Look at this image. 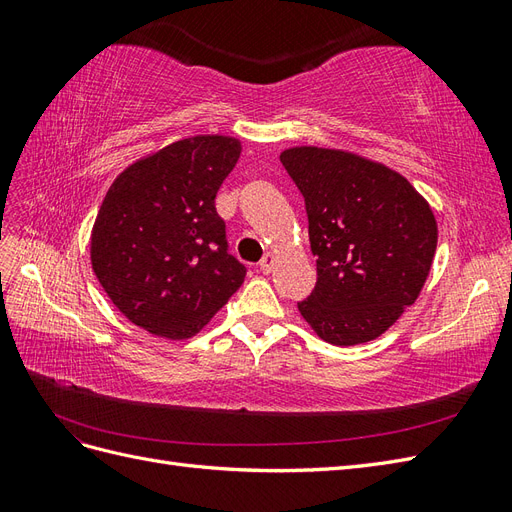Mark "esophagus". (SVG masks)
I'll return each instance as SVG.
<instances>
[{"instance_id": "esophagus-1", "label": "esophagus", "mask_w": 512, "mask_h": 512, "mask_svg": "<svg viewBox=\"0 0 512 512\" xmlns=\"http://www.w3.org/2000/svg\"><path fill=\"white\" fill-rule=\"evenodd\" d=\"M273 267H275V254H265V258L260 260V271L267 275L273 271Z\"/></svg>"}]
</instances>
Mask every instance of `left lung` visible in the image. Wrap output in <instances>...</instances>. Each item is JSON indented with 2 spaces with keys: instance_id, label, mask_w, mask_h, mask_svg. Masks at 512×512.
Returning <instances> with one entry per match:
<instances>
[{
  "instance_id": "8db88e82",
  "label": "left lung",
  "mask_w": 512,
  "mask_h": 512,
  "mask_svg": "<svg viewBox=\"0 0 512 512\" xmlns=\"http://www.w3.org/2000/svg\"><path fill=\"white\" fill-rule=\"evenodd\" d=\"M280 160L305 198L316 256L301 316L333 346L371 342L421 294L436 256V215L404 175L359 153L301 145Z\"/></svg>"
}]
</instances>
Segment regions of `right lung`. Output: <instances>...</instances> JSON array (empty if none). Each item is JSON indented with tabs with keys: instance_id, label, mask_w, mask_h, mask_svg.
<instances>
[{
	"instance_id": "1",
	"label": "right lung",
	"mask_w": 512,
	"mask_h": 512,
	"mask_svg": "<svg viewBox=\"0 0 512 512\" xmlns=\"http://www.w3.org/2000/svg\"><path fill=\"white\" fill-rule=\"evenodd\" d=\"M241 156L224 134L181 138L115 177L96 215L89 260L136 327L188 339L239 290L245 267L226 252L215 194Z\"/></svg>"
}]
</instances>
